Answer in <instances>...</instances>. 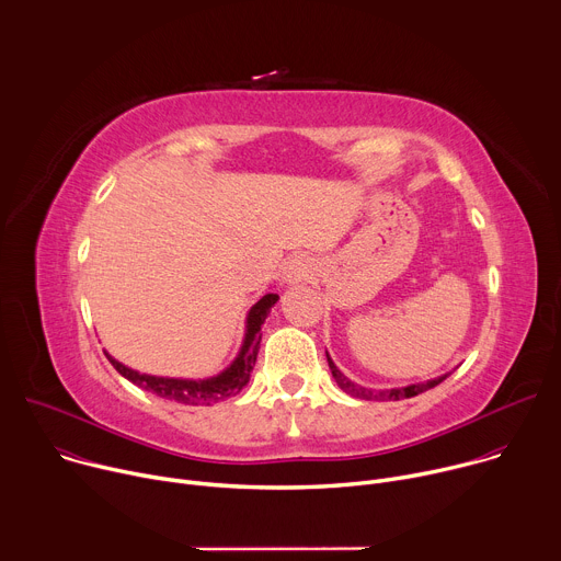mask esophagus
Returning a JSON list of instances; mask_svg holds the SVG:
<instances>
[{"mask_svg":"<svg viewBox=\"0 0 561 561\" xmlns=\"http://www.w3.org/2000/svg\"><path fill=\"white\" fill-rule=\"evenodd\" d=\"M310 271H312V264L304 255H293L284 262V279L286 282H299V279L308 277Z\"/></svg>","mask_w":561,"mask_h":561,"instance_id":"34e87169","label":"esophagus"}]
</instances>
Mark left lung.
<instances>
[{
	"mask_svg": "<svg viewBox=\"0 0 561 561\" xmlns=\"http://www.w3.org/2000/svg\"><path fill=\"white\" fill-rule=\"evenodd\" d=\"M327 357H329V353H327ZM329 366H331V373H333L337 386H340L344 392H348V394H353V397H357V399H377V402H397V399L415 397V394H420V392H426L428 388H435L437 383H442V381L450 375V373H446V375H442V377H437V379H431V381H426V383H413V386H407V388L373 390V388H364V386H359V383H353L346 375H342V370L333 364L331 357H329Z\"/></svg>",
	"mask_w": 561,
	"mask_h": 561,
	"instance_id": "8db88e82",
	"label": "left lung"
}]
</instances>
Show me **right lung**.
Masks as SVG:
<instances>
[{
    "instance_id": "right-lung-1",
    "label": "right lung",
    "mask_w": 561,
    "mask_h": 561,
    "mask_svg": "<svg viewBox=\"0 0 561 561\" xmlns=\"http://www.w3.org/2000/svg\"><path fill=\"white\" fill-rule=\"evenodd\" d=\"M279 297L268 293L264 295L249 312V322H247V337H244V346L239 351L237 359L217 377L210 379H171V377H152V375H141L137 370L126 368L124 364L115 362L111 355L108 362L115 366V370L126 377L128 381H133L135 386L157 394L171 399V402L178 404H186V407H210L221 402L226 397L237 394L242 390L253 373V366L257 362V351H260V342H262V324L271 310V306L277 301Z\"/></svg>"
}]
</instances>
